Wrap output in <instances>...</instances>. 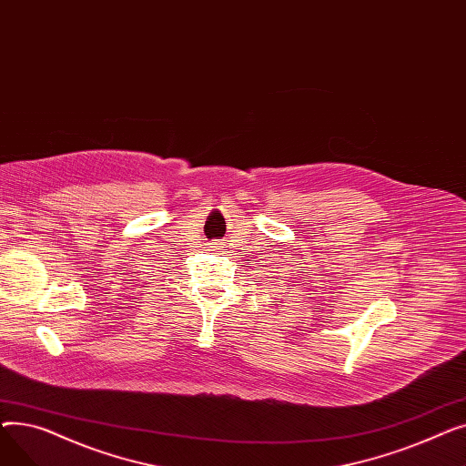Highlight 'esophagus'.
I'll list each match as a JSON object with an SVG mask.
<instances>
[{"label":"esophagus","mask_w":466,"mask_h":466,"mask_svg":"<svg viewBox=\"0 0 466 466\" xmlns=\"http://www.w3.org/2000/svg\"><path fill=\"white\" fill-rule=\"evenodd\" d=\"M209 248H211V251H218V253H223L225 241H220V239H213V241L209 243Z\"/></svg>","instance_id":"34e87169"}]
</instances>
